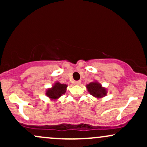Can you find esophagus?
I'll use <instances>...</instances> for the list:
<instances>
[{"label": "esophagus", "mask_w": 147, "mask_h": 147, "mask_svg": "<svg viewBox=\"0 0 147 147\" xmlns=\"http://www.w3.org/2000/svg\"><path fill=\"white\" fill-rule=\"evenodd\" d=\"M80 84H81V81H76V82H75V85H80Z\"/></svg>", "instance_id": "obj_1"}]
</instances>
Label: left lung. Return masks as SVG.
Masks as SVG:
<instances>
[{
  "instance_id": "1",
  "label": "left lung",
  "mask_w": 147,
  "mask_h": 147,
  "mask_svg": "<svg viewBox=\"0 0 147 147\" xmlns=\"http://www.w3.org/2000/svg\"><path fill=\"white\" fill-rule=\"evenodd\" d=\"M88 92L93 97L97 99H101L107 95V89L103 87L102 84L97 81L90 82L86 86Z\"/></svg>"
}]
</instances>
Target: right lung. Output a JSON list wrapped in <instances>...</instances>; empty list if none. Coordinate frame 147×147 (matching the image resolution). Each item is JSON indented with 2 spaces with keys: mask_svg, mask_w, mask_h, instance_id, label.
I'll use <instances>...</instances> for the list:
<instances>
[{
  "mask_svg": "<svg viewBox=\"0 0 147 147\" xmlns=\"http://www.w3.org/2000/svg\"><path fill=\"white\" fill-rule=\"evenodd\" d=\"M68 85L56 82L51 88L45 91V95L51 100H57L66 92Z\"/></svg>",
  "mask_w": 147,
  "mask_h": 147,
  "instance_id": "right-lung-1",
  "label": "right lung"
}]
</instances>
